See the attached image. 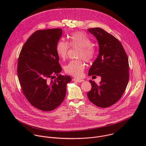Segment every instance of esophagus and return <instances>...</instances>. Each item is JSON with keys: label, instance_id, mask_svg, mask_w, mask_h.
Returning <instances> with one entry per match:
<instances>
[{"label": "esophagus", "instance_id": "1", "mask_svg": "<svg viewBox=\"0 0 146 146\" xmlns=\"http://www.w3.org/2000/svg\"><path fill=\"white\" fill-rule=\"evenodd\" d=\"M73 80L75 81V82H78V83H80V82H83L84 80L83 79H76V78H74L73 79Z\"/></svg>", "mask_w": 146, "mask_h": 146}]
</instances>
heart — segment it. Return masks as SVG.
<instances>
[{"label":"heart","instance_id":"obj_1","mask_svg":"<svg viewBox=\"0 0 146 146\" xmlns=\"http://www.w3.org/2000/svg\"><path fill=\"white\" fill-rule=\"evenodd\" d=\"M69 40V43L62 39L57 44L56 52L59 57L64 59L67 57L70 45L71 47L80 48L78 54L79 58H84L88 62L94 58L96 49L86 34L80 31L75 32L70 35ZM85 67V63L83 60H74L65 66L64 71L74 76L79 77L83 75Z\"/></svg>","mask_w":146,"mask_h":146}]
</instances>
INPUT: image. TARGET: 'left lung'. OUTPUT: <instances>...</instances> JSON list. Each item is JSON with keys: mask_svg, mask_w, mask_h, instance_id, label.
<instances>
[{"mask_svg": "<svg viewBox=\"0 0 146 146\" xmlns=\"http://www.w3.org/2000/svg\"><path fill=\"white\" fill-rule=\"evenodd\" d=\"M88 31L97 39L99 54L90 67L88 75L101 77L100 85L90 80L92 89L87 93L90 101L106 108L116 103L122 97L129 82V62L120 41L104 29L96 27Z\"/></svg>", "mask_w": 146, "mask_h": 146, "instance_id": "left-lung-1", "label": "left lung"}]
</instances>
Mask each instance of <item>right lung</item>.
<instances>
[{
  "label": "right lung",
  "instance_id": "add662e5",
  "mask_svg": "<svg viewBox=\"0 0 146 146\" xmlns=\"http://www.w3.org/2000/svg\"><path fill=\"white\" fill-rule=\"evenodd\" d=\"M62 29L38 30L24 44L19 56L17 75L22 92L30 104L44 111L53 110L62 104L70 76L59 74L62 68L56 45ZM56 74L58 78L51 80Z\"/></svg>",
  "mask_w": 146,
  "mask_h": 146
}]
</instances>
